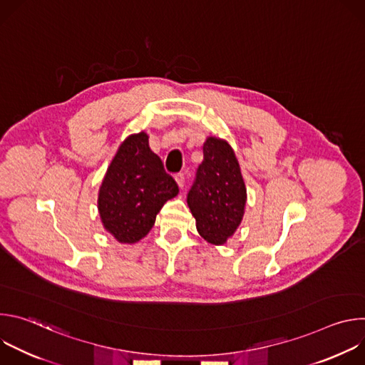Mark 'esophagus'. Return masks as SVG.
<instances>
[{"mask_svg":"<svg viewBox=\"0 0 365 365\" xmlns=\"http://www.w3.org/2000/svg\"><path fill=\"white\" fill-rule=\"evenodd\" d=\"M185 175L183 173H178L176 176H175V180L178 182V185H179V187H183L185 186Z\"/></svg>","mask_w":365,"mask_h":365,"instance_id":"esophagus-1","label":"esophagus"}]
</instances>
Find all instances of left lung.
<instances>
[{
    "label": "left lung",
    "instance_id": "obj_1",
    "mask_svg": "<svg viewBox=\"0 0 365 365\" xmlns=\"http://www.w3.org/2000/svg\"><path fill=\"white\" fill-rule=\"evenodd\" d=\"M245 202L247 189L232 147L222 138L207 137L187 193L200 237L214 245L225 244L242 221Z\"/></svg>",
    "mask_w": 365,
    "mask_h": 365
}]
</instances>
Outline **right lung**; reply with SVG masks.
Segmentation results:
<instances>
[{
  "label": "right lung",
  "instance_id": "right-lung-1",
  "mask_svg": "<svg viewBox=\"0 0 365 365\" xmlns=\"http://www.w3.org/2000/svg\"><path fill=\"white\" fill-rule=\"evenodd\" d=\"M178 193V183L151 151L148 135L131 134L118 147L99 187L103 228L118 242L134 244L148 234L162 206Z\"/></svg>",
  "mask_w": 365,
  "mask_h": 365
}]
</instances>
